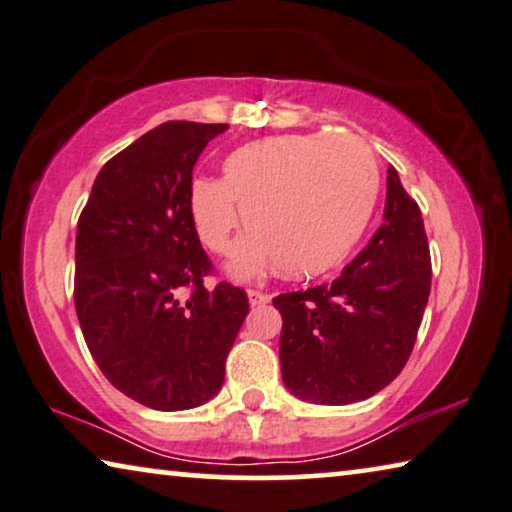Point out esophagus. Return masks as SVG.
<instances>
[{"label":"esophagus","mask_w":512,"mask_h":512,"mask_svg":"<svg viewBox=\"0 0 512 512\" xmlns=\"http://www.w3.org/2000/svg\"><path fill=\"white\" fill-rule=\"evenodd\" d=\"M247 297H249V304L251 306H263V304L270 302V295L261 293V290H249Z\"/></svg>","instance_id":"1"}]
</instances>
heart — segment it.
<instances>
[{"label":"heart","mask_w":512,"mask_h":512,"mask_svg":"<svg viewBox=\"0 0 512 512\" xmlns=\"http://www.w3.org/2000/svg\"><path fill=\"white\" fill-rule=\"evenodd\" d=\"M224 178H194L190 219L212 254L226 256L247 224L229 270L249 279L281 265L295 279L332 272L357 247L371 222L380 169L355 135H279L235 148Z\"/></svg>","instance_id":"1"}]
</instances>
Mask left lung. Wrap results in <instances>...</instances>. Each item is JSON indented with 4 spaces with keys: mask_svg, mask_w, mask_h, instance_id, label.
Listing matches in <instances>:
<instances>
[{
    "mask_svg": "<svg viewBox=\"0 0 512 512\" xmlns=\"http://www.w3.org/2000/svg\"><path fill=\"white\" fill-rule=\"evenodd\" d=\"M421 210L389 167L382 226L341 277L277 295L281 377L316 405H350L382 391L412 355L430 295Z\"/></svg>",
    "mask_w": 512,
    "mask_h": 512,
    "instance_id": "1",
    "label": "left lung"
}]
</instances>
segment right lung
I'll return each instance as SVG.
<instances>
[{"label":"right lung","instance_id":"1","mask_svg":"<svg viewBox=\"0 0 512 512\" xmlns=\"http://www.w3.org/2000/svg\"><path fill=\"white\" fill-rule=\"evenodd\" d=\"M226 123L169 121L114 155L77 222L75 311L116 389L160 412L219 393L249 313L245 290L203 286L210 261L190 219L192 169Z\"/></svg>","mask_w":512,"mask_h":512}]
</instances>
